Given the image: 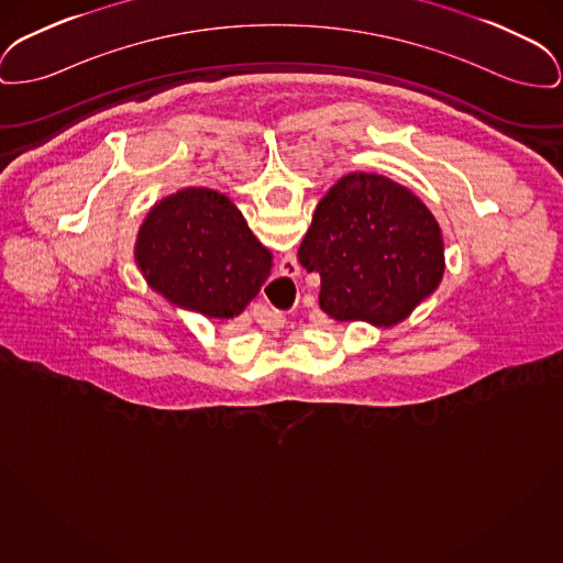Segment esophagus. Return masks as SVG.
I'll use <instances>...</instances> for the list:
<instances>
[{
	"instance_id": "obj_1",
	"label": "esophagus",
	"mask_w": 563,
	"mask_h": 563,
	"mask_svg": "<svg viewBox=\"0 0 563 563\" xmlns=\"http://www.w3.org/2000/svg\"><path fill=\"white\" fill-rule=\"evenodd\" d=\"M280 274L285 276V278H296L299 276V264L296 257H285L283 262H280Z\"/></svg>"
}]
</instances>
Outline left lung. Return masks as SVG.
Returning <instances> with one entry per match:
<instances>
[{"label": "left lung", "mask_w": 563, "mask_h": 563, "mask_svg": "<svg viewBox=\"0 0 563 563\" xmlns=\"http://www.w3.org/2000/svg\"><path fill=\"white\" fill-rule=\"evenodd\" d=\"M298 260L321 276L319 306L330 319L385 330L430 298L446 267L430 208L374 172H351L323 196Z\"/></svg>", "instance_id": "left-lung-1"}]
</instances>
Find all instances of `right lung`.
I'll use <instances>...</instances> for the list:
<instances>
[{
    "mask_svg": "<svg viewBox=\"0 0 563 563\" xmlns=\"http://www.w3.org/2000/svg\"><path fill=\"white\" fill-rule=\"evenodd\" d=\"M133 255L153 291L208 319L238 317L272 269V253L238 206L206 187L159 199L140 225Z\"/></svg>",
    "mask_w": 563,
    "mask_h": 563,
    "instance_id": "add662e5",
    "label": "right lung"
}]
</instances>
